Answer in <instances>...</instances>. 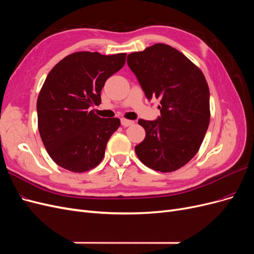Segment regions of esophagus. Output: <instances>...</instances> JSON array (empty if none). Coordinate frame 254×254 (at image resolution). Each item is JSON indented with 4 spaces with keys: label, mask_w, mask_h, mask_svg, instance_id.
Here are the masks:
<instances>
[{
    "label": "esophagus",
    "mask_w": 254,
    "mask_h": 254,
    "mask_svg": "<svg viewBox=\"0 0 254 254\" xmlns=\"http://www.w3.org/2000/svg\"><path fill=\"white\" fill-rule=\"evenodd\" d=\"M122 125L124 127H129V126H132L134 124L133 121H130V120H126V119H122L121 120Z\"/></svg>",
    "instance_id": "esophagus-1"
}]
</instances>
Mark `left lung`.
<instances>
[{
    "label": "left lung",
    "instance_id": "8db88e82",
    "mask_svg": "<svg viewBox=\"0 0 254 254\" xmlns=\"http://www.w3.org/2000/svg\"><path fill=\"white\" fill-rule=\"evenodd\" d=\"M127 64L149 101L160 98L161 117L139 120L145 139L134 149L151 170L170 173L191 160L210 124V91L203 73L170 45L129 54Z\"/></svg>",
    "mask_w": 254,
    "mask_h": 254
}]
</instances>
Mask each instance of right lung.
<instances>
[{"mask_svg":"<svg viewBox=\"0 0 254 254\" xmlns=\"http://www.w3.org/2000/svg\"><path fill=\"white\" fill-rule=\"evenodd\" d=\"M126 54L76 52L54 66L37 101L38 129L50 157L73 173L92 170L121 122L97 117L92 106L102 102L106 80L124 66Z\"/></svg>","mask_w":254,"mask_h":254,"instance_id":"obj_1","label":"right lung"}]
</instances>
